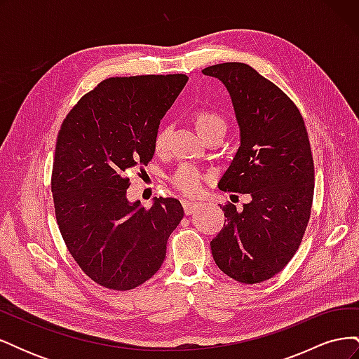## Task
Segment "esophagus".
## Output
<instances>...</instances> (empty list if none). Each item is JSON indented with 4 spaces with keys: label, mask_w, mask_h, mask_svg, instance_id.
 <instances>
[{
    "label": "esophagus",
    "mask_w": 359,
    "mask_h": 359,
    "mask_svg": "<svg viewBox=\"0 0 359 359\" xmlns=\"http://www.w3.org/2000/svg\"><path fill=\"white\" fill-rule=\"evenodd\" d=\"M182 206H184V212H186V215H190V214H193L194 210L199 208L201 203L190 202V201H184V202H182Z\"/></svg>",
    "instance_id": "obj_1"
}]
</instances>
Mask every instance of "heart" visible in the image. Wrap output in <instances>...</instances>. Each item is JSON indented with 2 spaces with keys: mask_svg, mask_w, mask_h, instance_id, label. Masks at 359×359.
Masks as SVG:
<instances>
[{
  "mask_svg": "<svg viewBox=\"0 0 359 359\" xmlns=\"http://www.w3.org/2000/svg\"><path fill=\"white\" fill-rule=\"evenodd\" d=\"M196 124L201 135L205 137L215 130H224L226 132V121L224 118L214 111H201L196 115ZM170 132V126L163 124L157 128L154 135V148L157 151L165 149L168 144V137ZM206 180L205 173L194 165H182L170 175V182L173 187H177L187 196H196L202 190L203 182Z\"/></svg>",
  "mask_w": 359,
  "mask_h": 359,
  "instance_id": "b5f03b06",
  "label": "heart"
}]
</instances>
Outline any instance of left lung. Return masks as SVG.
Listing matches in <instances>:
<instances>
[{
  "mask_svg": "<svg viewBox=\"0 0 359 359\" xmlns=\"http://www.w3.org/2000/svg\"><path fill=\"white\" fill-rule=\"evenodd\" d=\"M202 73L224 83L241 132L219 187L252 198L243 211L220 206L226 224L211 241L212 257L240 283H262L289 264L310 220L314 165L307 128L297 104L248 64H215Z\"/></svg>",
  "mask_w": 359,
  "mask_h": 359,
  "instance_id": "left-lung-1",
  "label": "left lung"
}]
</instances>
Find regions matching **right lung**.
<instances>
[{
	"instance_id": "right-lung-1",
	"label": "right lung",
	"mask_w": 359,
	"mask_h": 359,
	"mask_svg": "<svg viewBox=\"0 0 359 359\" xmlns=\"http://www.w3.org/2000/svg\"><path fill=\"white\" fill-rule=\"evenodd\" d=\"M186 74L109 78L86 93L64 118L52 166V196L64 243L97 285L130 290L160 269L170 233L182 220L178 199L151 208L126 198V170L154 156L160 119Z\"/></svg>"
}]
</instances>
